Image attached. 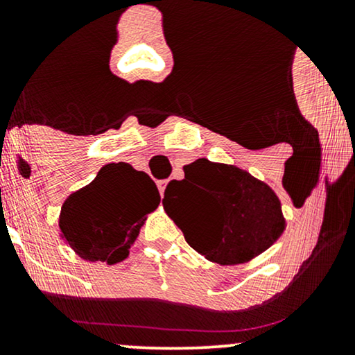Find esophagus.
Wrapping results in <instances>:
<instances>
[{
	"label": "esophagus",
	"mask_w": 355,
	"mask_h": 355,
	"mask_svg": "<svg viewBox=\"0 0 355 355\" xmlns=\"http://www.w3.org/2000/svg\"><path fill=\"white\" fill-rule=\"evenodd\" d=\"M157 185H158V190H160V195H162V197H164L165 189H166V180H160V182H157Z\"/></svg>",
	"instance_id": "34e87169"
}]
</instances>
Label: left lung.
<instances>
[{
  "instance_id": "left-lung-1",
  "label": "left lung",
  "mask_w": 355,
  "mask_h": 355,
  "mask_svg": "<svg viewBox=\"0 0 355 355\" xmlns=\"http://www.w3.org/2000/svg\"><path fill=\"white\" fill-rule=\"evenodd\" d=\"M183 172V180L166 187L164 209L207 260L245 263L284 234L287 223L279 197L247 170L198 158Z\"/></svg>"
}]
</instances>
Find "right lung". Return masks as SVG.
Segmentation results:
<instances>
[{
  "mask_svg": "<svg viewBox=\"0 0 355 355\" xmlns=\"http://www.w3.org/2000/svg\"><path fill=\"white\" fill-rule=\"evenodd\" d=\"M160 203L152 178L132 165L108 164L61 207L60 235L87 262H121L146 215Z\"/></svg>",
  "mask_w": 355,
  "mask_h": 355,
  "instance_id": "add662e5",
  "label": "right lung"
}]
</instances>
